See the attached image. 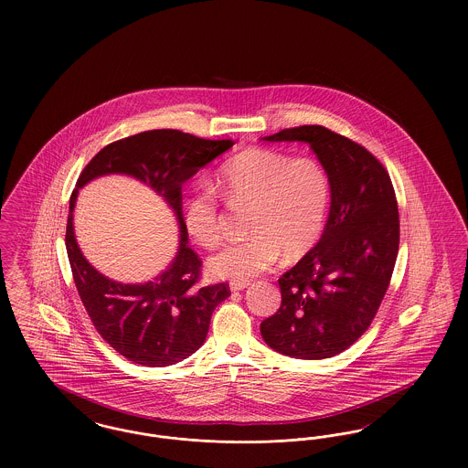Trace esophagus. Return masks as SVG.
<instances>
[{"label":"esophagus","mask_w":468,"mask_h":468,"mask_svg":"<svg viewBox=\"0 0 468 468\" xmlns=\"http://www.w3.org/2000/svg\"><path fill=\"white\" fill-rule=\"evenodd\" d=\"M250 282L249 281H244V282H231L229 284V290L231 291H244L247 286H249Z\"/></svg>","instance_id":"obj_1"}]
</instances>
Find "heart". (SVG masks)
Here are the masks:
<instances>
[{"instance_id":"b5f03b06","label":"heart","mask_w":468,"mask_h":468,"mask_svg":"<svg viewBox=\"0 0 468 468\" xmlns=\"http://www.w3.org/2000/svg\"><path fill=\"white\" fill-rule=\"evenodd\" d=\"M216 187L231 207H250V237L224 245L208 260L214 277L244 282L271 267L281 252L288 261L302 260L324 235L332 180L315 157L252 147L224 163ZM184 223L189 237L203 247L221 240L224 212L214 187L200 186L187 197Z\"/></svg>"}]
</instances>
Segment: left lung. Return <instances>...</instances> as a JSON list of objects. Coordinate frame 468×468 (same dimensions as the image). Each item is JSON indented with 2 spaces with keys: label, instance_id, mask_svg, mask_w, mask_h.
Instances as JSON below:
<instances>
[{
  "label": "left lung",
  "instance_id": "left-lung-1",
  "mask_svg": "<svg viewBox=\"0 0 468 468\" xmlns=\"http://www.w3.org/2000/svg\"><path fill=\"white\" fill-rule=\"evenodd\" d=\"M265 140L307 142L332 180V207L319 244L279 279L282 303L261 336L286 356L332 357L368 330L389 288L400 244L395 189L368 149L324 126Z\"/></svg>",
  "mask_w": 468,
  "mask_h": 468
}]
</instances>
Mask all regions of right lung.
I'll use <instances>...</instances> for the list:
<instances>
[{"instance_id":"right-lung-1","label":"right lung","mask_w":468,"mask_h":468,"mask_svg":"<svg viewBox=\"0 0 468 468\" xmlns=\"http://www.w3.org/2000/svg\"><path fill=\"white\" fill-rule=\"evenodd\" d=\"M235 140H207L180 130H151L112 142L90 159L77 187L107 174H126L149 184L176 210L180 245L172 265L145 284H121L90 267L73 237L69 197L68 260L73 282L100 336L121 356L144 367L174 365L200 349L214 309L231 291L226 282L201 284V258L187 245L182 184Z\"/></svg>"}]
</instances>
